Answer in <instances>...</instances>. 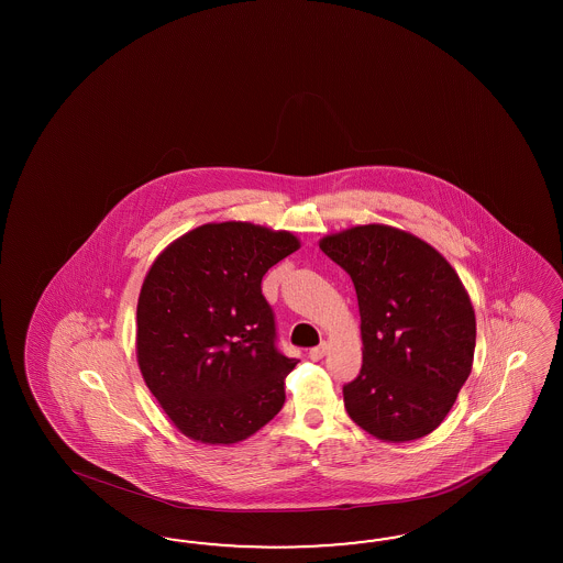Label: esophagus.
Segmentation results:
<instances>
[{
	"mask_svg": "<svg viewBox=\"0 0 563 563\" xmlns=\"http://www.w3.org/2000/svg\"><path fill=\"white\" fill-rule=\"evenodd\" d=\"M325 351H328V344H325V342H322V344H318V346L309 349L307 357L311 358V361H320V358H324Z\"/></svg>",
	"mask_w": 563,
	"mask_h": 563,
	"instance_id": "34e87169",
	"label": "esophagus"
}]
</instances>
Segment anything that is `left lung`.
I'll list each match as a JSON object with an SVG mask.
<instances>
[{
  "label": "left lung",
  "mask_w": 563,
  "mask_h": 563,
  "mask_svg": "<svg viewBox=\"0 0 563 563\" xmlns=\"http://www.w3.org/2000/svg\"><path fill=\"white\" fill-rule=\"evenodd\" d=\"M357 290L363 365L342 386L349 417L377 440L442 423L473 367L477 324L459 274L426 241L363 224L320 241Z\"/></svg>",
  "instance_id": "left-lung-1"
}]
</instances>
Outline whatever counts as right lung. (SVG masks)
<instances>
[{"mask_svg": "<svg viewBox=\"0 0 563 563\" xmlns=\"http://www.w3.org/2000/svg\"><path fill=\"white\" fill-rule=\"evenodd\" d=\"M299 250L252 222L202 224L154 260L137 299V365L175 427L202 443H235L285 405L299 363L278 349L262 278Z\"/></svg>", "mask_w": 563, "mask_h": 563, "instance_id": "add662e5", "label": "right lung"}]
</instances>
